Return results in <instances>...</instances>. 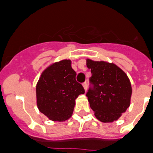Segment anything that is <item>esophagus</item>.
Segmentation results:
<instances>
[{
	"instance_id": "esophagus-1",
	"label": "esophagus",
	"mask_w": 153,
	"mask_h": 153,
	"mask_svg": "<svg viewBox=\"0 0 153 153\" xmlns=\"http://www.w3.org/2000/svg\"><path fill=\"white\" fill-rule=\"evenodd\" d=\"M83 87H84V90H85V91H87V89H88V84H87V82H84V84H83Z\"/></svg>"
}]
</instances>
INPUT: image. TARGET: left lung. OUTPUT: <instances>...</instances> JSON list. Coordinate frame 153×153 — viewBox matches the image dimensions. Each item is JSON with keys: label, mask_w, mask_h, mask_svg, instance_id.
<instances>
[{"label": "left lung", "mask_w": 153, "mask_h": 153, "mask_svg": "<svg viewBox=\"0 0 153 153\" xmlns=\"http://www.w3.org/2000/svg\"><path fill=\"white\" fill-rule=\"evenodd\" d=\"M91 69L90 87L86 94L98 120H117L130 105L131 85L127 76L119 67L105 62L87 60Z\"/></svg>", "instance_id": "obj_1"}]
</instances>
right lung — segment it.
Instances as JSON below:
<instances>
[{
  "label": "right lung",
  "instance_id": "add662e5",
  "mask_svg": "<svg viewBox=\"0 0 153 153\" xmlns=\"http://www.w3.org/2000/svg\"><path fill=\"white\" fill-rule=\"evenodd\" d=\"M70 60L54 63L41 74L36 84V103L40 112L53 121H65L72 116L75 99L84 94L76 80Z\"/></svg>",
  "mask_w": 153,
  "mask_h": 153
}]
</instances>
